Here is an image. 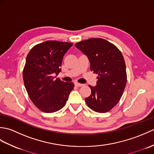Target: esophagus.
<instances>
[{"instance_id": "esophagus-1", "label": "esophagus", "mask_w": 154, "mask_h": 154, "mask_svg": "<svg viewBox=\"0 0 154 154\" xmlns=\"http://www.w3.org/2000/svg\"><path fill=\"white\" fill-rule=\"evenodd\" d=\"M75 85H76L77 87H83V86H84V84L79 83H77V82L75 83Z\"/></svg>"}]
</instances>
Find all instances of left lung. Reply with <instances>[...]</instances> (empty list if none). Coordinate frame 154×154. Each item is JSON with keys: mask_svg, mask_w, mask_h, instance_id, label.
Here are the masks:
<instances>
[{"mask_svg": "<svg viewBox=\"0 0 154 154\" xmlns=\"http://www.w3.org/2000/svg\"><path fill=\"white\" fill-rule=\"evenodd\" d=\"M89 58L91 70L98 74L97 86L91 88L85 102L97 112H109L119 102L127 82L123 55L115 45L103 38H90L75 44Z\"/></svg>", "mask_w": 154, "mask_h": 154, "instance_id": "8db88e82", "label": "left lung"}]
</instances>
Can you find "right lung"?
<instances>
[{
	"mask_svg": "<svg viewBox=\"0 0 154 154\" xmlns=\"http://www.w3.org/2000/svg\"><path fill=\"white\" fill-rule=\"evenodd\" d=\"M73 44L48 40L32 48L26 57L23 80L30 99L42 112L51 113L64 106L74 83L53 75L60 73L63 55Z\"/></svg>",
	"mask_w": 154,
	"mask_h": 154,
	"instance_id": "1",
	"label": "right lung"
}]
</instances>
